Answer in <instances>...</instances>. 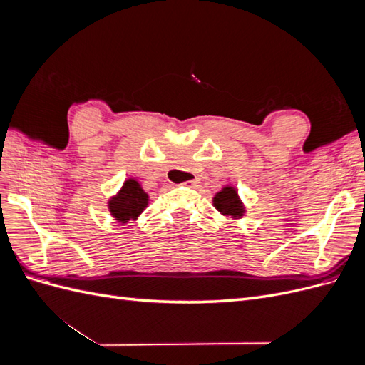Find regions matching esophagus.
<instances>
[{
    "mask_svg": "<svg viewBox=\"0 0 365 365\" xmlns=\"http://www.w3.org/2000/svg\"><path fill=\"white\" fill-rule=\"evenodd\" d=\"M197 184H200V178H193V180H189V181H184L182 182L184 187H195Z\"/></svg>",
    "mask_w": 365,
    "mask_h": 365,
    "instance_id": "esophagus-1",
    "label": "esophagus"
}]
</instances>
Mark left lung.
<instances>
[{"label":"left lung","mask_w":365,"mask_h":365,"mask_svg":"<svg viewBox=\"0 0 365 365\" xmlns=\"http://www.w3.org/2000/svg\"><path fill=\"white\" fill-rule=\"evenodd\" d=\"M213 204L219 212L225 216H231L236 219L244 215V205L239 201V196L233 187H225L222 192H219L215 196Z\"/></svg>","instance_id":"1"}]
</instances>
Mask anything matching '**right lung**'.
<instances>
[{"mask_svg":"<svg viewBox=\"0 0 365 365\" xmlns=\"http://www.w3.org/2000/svg\"><path fill=\"white\" fill-rule=\"evenodd\" d=\"M148 201V193H145L140 184L135 180H128L120 193L109 202V212L120 222H128L146 208Z\"/></svg>","mask_w":365,"mask_h":365,"instance_id":"1","label":"right lung"}]
</instances>
